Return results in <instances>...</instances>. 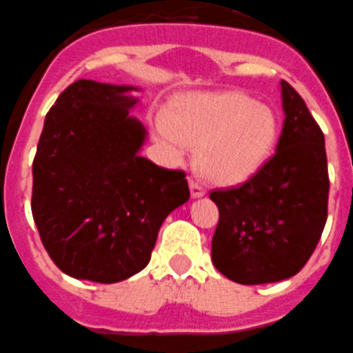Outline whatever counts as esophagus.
Segmentation results:
<instances>
[{"mask_svg": "<svg viewBox=\"0 0 353 353\" xmlns=\"http://www.w3.org/2000/svg\"><path fill=\"white\" fill-rule=\"evenodd\" d=\"M190 190H192V196H202L205 195V188L204 184L200 183V181L193 179V177H190Z\"/></svg>", "mask_w": 353, "mask_h": 353, "instance_id": "34e87169", "label": "esophagus"}]
</instances>
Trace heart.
Wrapping results in <instances>:
<instances>
[{"mask_svg": "<svg viewBox=\"0 0 353 353\" xmlns=\"http://www.w3.org/2000/svg\"><path fill=\"white\" fill-rule=\"evenodd\" d=\"M174 157L196 148V165L211 181L234 184L256 172L274 151L279 119L250 94L196 93L179 98L158 121Z\"/></svg>", "mask_w": 353, "mask_h": 353, "instance_id": "1", "label": "heart"}]
</instances>
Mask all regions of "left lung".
<instances>
[{"instance_id":"left-lung-1","label":"left lung","mask_w":353,"mask_h":353,"mask_svg":"<svg viewBox=\"0 0 353 353\" xmlns=\"http://www.w3.org/2000/svg\"><path fill=\"white\" fill-rule=\"evenodd\" d=\"M281 97L285 125L276 153L239 186L209 193L220 211L212 263L241 285L274 283L297 274L325 227L323 133L287 81H281Z\"/></svg>"}]
</instances>
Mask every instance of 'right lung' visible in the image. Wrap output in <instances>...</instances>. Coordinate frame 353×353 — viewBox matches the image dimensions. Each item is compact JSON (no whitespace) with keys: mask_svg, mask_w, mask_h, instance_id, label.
<instances>
[{"mask_svg":"<svg viewBox=\"0 0 353 353\" xmlns=\"http://www.w3.org/2000/svg\"><path fill=\"white\" fill-rule=\"evenodd\" d=\"M128 85L75 81L46 116L33 160L31 211L65 274L116 283L151 259L170 211L190 199L183 170L158 167L139 149L144 126L128 116Z\"/></svg>","mask_w":353,"mask_h":353,"instance_id":"obj_1","label":"right lung"}]
</instances>
